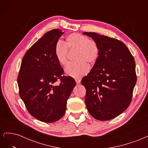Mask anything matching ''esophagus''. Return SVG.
Returning <instances> with one entry per match:
<instances>
[{
  "label": "esophagus",
  "instance_id": "34e87169",
  "mask_svg": "<svg viewBox=\"0 0 148 148\" xmlns=\"http://www.w3.org/2000/svg\"><path fill=\"white\" fill-rule=\"evenodd\" d=\"M75 82H76V83H77V84H78L80 83V82H81V79L76 78V79H75Z\"/></svg>",
  "mask_w": 148,
  "mask_h": 148
}]
</instances>
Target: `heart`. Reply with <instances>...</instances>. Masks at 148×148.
Listing matches in <instances>:
<instances>
[{"label": "heart", "mask_w": 148, "mask_h": 148, "mask_svg": "<svg viewBox=\"0 0 148 148\" xmlns=\"http://www.w3.org/2000/svg\"><path fill=\"white\" fill-rule=\"evenodd\" d=\"M68 49H76L75 60L66 66V74L73 78H80L86 75L89 66L96 64L99 56V47L95 40L82 34L73 33L65 38V43L58 41L54 47L56 60L62 65L67 64Z\"/></svg>", "instance_id": "b5f03b06"}]
</instances>
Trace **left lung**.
Listing matches in <instances>:
<instances>
[{
	"mask_svg": "<svg viewBox=\"0 0 148 148\" xmlns=\"http://www.w3.org/2000/svg\"><path fill=\"white\" fill-rule=\"evenodd\" d=\"M98 44V60L82 79L86 88L85 104L89 113L99 120L117 117L132 101L136 83L135 62L125 44L96 33H83Z\"/></svg>",
	"mask_w": 148,
	"mask_h": 148,
	"instance_id": "left-lung-1",
	"label": "left lung"
}]
</instances>
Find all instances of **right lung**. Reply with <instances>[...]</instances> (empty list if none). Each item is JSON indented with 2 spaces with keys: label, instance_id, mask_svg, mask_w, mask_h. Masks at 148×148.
I'll list each match as a JSON object with an SVG mask.
<instances>
[{
  "label": "right lung",
  "instance_id": "obj_1",
  "mask_svg": "<svg viewBox=\"0 0 148 148\" xmlns=\"http://www.w3.org/2000/svg\"><path fill=\"white\" fill-rule=\"evenodd\" d=\"M63 34L60 29H52L36 42L25 53L17 78L19 95L28 112L46 123L63 117L76 85L72 77L63 76L54 55L56 44ZM58 79L61 83L56 85Z\"/></svg>",
  "mask_w": 148,
  "mask_h": 148
}]
</instances>
